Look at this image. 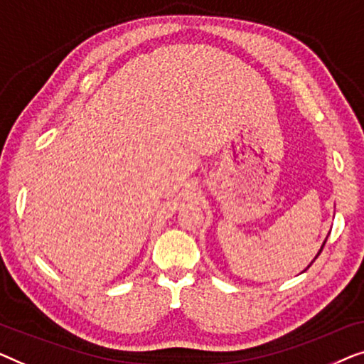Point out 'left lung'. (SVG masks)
Returning a JSON list of instances; mask_svg holds the SVG:
<instances>
[{"label": "left lung", "mask_w": 364, "mask_h": 364, "mask_svg": "<svg viewBox=\"0 0 364 364\" xmlns=\"http://www.w3.org/2000/svg\"><path fill=\"white\" fill-rule=\"evenodd\" d=\"M325 242H326V239H325ZM325 242H323V244H321V247H320V250H318V254H316V255H315V259H316V257H318V255H320V252H321V250H323V245H325ZM315 259H314V260H311V264H314V262H315ZM309 267H310V265H309ZM309 267H306V269H309ZM306 269H305V270H306Z\"/></svg>", "instance_id": "left-lung-1"}]
</instances>
